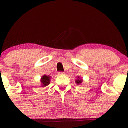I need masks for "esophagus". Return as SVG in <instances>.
Masks as SVG:
<instances>
[{
  "label": "esophagus",
  "instance_id": "esophagus-1",
  "mask_svg": "<svg viewBox=\"0 0 128 128\" xmlns=\"http://www.w3.org/2000/svg\"><path fill=\"white\" fill-rule=\"evenodd\" d=\"M58 75H59V76H62V75H65L66 73L65 72H59L58 73Z\"/></svg>",
  "mask_w": 128,
  "mask_h": 128
}]
</instances>
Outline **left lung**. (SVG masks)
Returning <instances> with one entry per match:
<instances>
[{
  "label": "left lung",
  "instance_id": "obj_1",
  "mask_svg": "<svg viewBox=\"0 0 128 128\" xmlns=\"http://www.w3.org/2000/svg\"><path fill=\"white\" fill-rule=\"evenodd\" d=\"M77 79L76 80V83L77 84V85H79V84H81L82 83V82H83V80H82V78H80V77H79V76H78V77H77Z\"/></svg>",
  "mask_w": 128,
  "mask_h": 128
}]
</instances>
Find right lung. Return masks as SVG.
I'll return each mask as SVG.
<instances>
[{
	"instance_id": "add662e5",
	"label": "right lung",
	"mask_w": 128,
	"mask_h": 128,
	"mask_svg": "<svg viewBox=\"0 0 128 128\" xmlns=\"http://www.w3.org/2000/svg\"><path fill=\"white\" fill-rule=\"evenodd\" d=\"M51 77L50 76H46V75H43L42 77H41L40 79V82H41V87H44L46 86H48L51 81Z\"/></svg>"
}]
</instances>
